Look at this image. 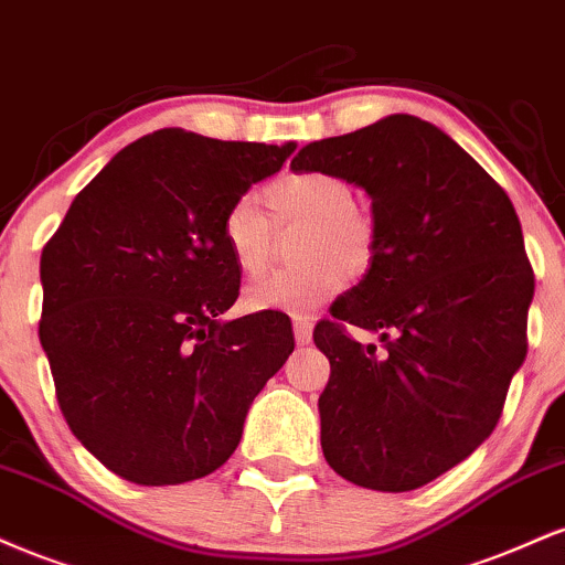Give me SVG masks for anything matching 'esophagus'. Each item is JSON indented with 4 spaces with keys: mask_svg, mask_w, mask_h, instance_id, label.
<instances>
[{
    "mask_svg": "<svg viewBox=\"0 0 565 565\" xmlns=\"http://www.w3.org/2000/svg\"><path fill=\"white\" fill-rule=\"evenodd\" d=\"M294 333H296V341L301 343H309L311 341V320L309 317H301V315H296L294 317Z\"/></svg>",
    "mask_w": 565,
    "mask_h": 565,
    "instance_id": "34e87169",
    "label": "esophagus"
}]
</instances>
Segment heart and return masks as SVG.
I'll return each mask as SVG.
<instances>
[{"label": "heart", "instance_id": "b5f03b06", "mask_svg": "<svg viewBox=\"0 0 565 565\" xmlns=\"http://www.w3.org/2000/svg\"><path fill=\"white\" fill-rule=\"evenodd\" d=\"M262 211L254 198H237L224 211L222 241L235 267L256 277L269 267L277 230L303 224L296 254L307 258L294 269L262 277L245 290V307L254 311H307L320 309L343 288L349 277L373 267L377 227L367 209L354 203V188L333 171H296L277 177L264 188Z\"/></svg>", "mask_w": 565, "mask_h": 565}]
</instances>
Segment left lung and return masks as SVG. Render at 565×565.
<instances>
[{"mask_svg": "<svg viewBox=\"0 0 565 565\" xmlns=\"http://www.w3.org/2000/svg\"><path fill=\"white\" fill-rule=\"evenodd\" d=\"M294 171H333L373 198L375 262L315 328L330 360L322 452L377 492L439 479L489 439L526 360L534 269L508 192L415 116L320 139ZM349 327L382 333L364 348Z\"/></svg>", "mask_w": 565, "mask_h": 565, "instance_id": "obj_1", "label": "left lung"}]
</instances>
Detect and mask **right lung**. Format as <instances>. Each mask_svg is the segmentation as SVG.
<instances>
[{"mask_svg":"<svg viewBox=\"0 0 565 565\" xmlns=\"http://www.w3.org/2000/svg\"><path fill=\"white\" fill-rule=\"evenodd\" d=\"M294 150L158 129L126 145L46 241L39 341L60 413L121 479L163 487L222 468L294 351L280 311L216 320L241 294L224 211Z\"/></svg>","mask_w":565,"mask_h":565,"instance_id":"obj_1","label":"right lung"}]
</instances>
